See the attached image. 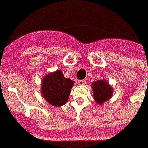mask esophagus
<instances>
[{"instance_id": "obj_1", "label": "esophagus", "mask_w": 148, "mask_h": 148, "mask_svg": "<svg viewBox=\"0 0 148 148\" xmlns=\"http://www.w3.org/2000/svg\"><path fill=\"white\" fill-rule=\"evenodd\" d=\"M78 84H85L86 79H81V80H79V81H78Z\"/></svg>"}]
</instances>
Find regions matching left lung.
Wrapping results in <instances>:
<instances>
[{
  "instance_id": "8db88e82",
  "label": "left lung",
  "mask_w": 148,
  "mask_h": 148,
  "mask_svg": "<svg viewBox=\"0 0 148 148\" xmlns=\"http://www.w3.org/2000/svg\"><path fill=\"white\" fill-rule=\"evenodd\" d=\"M93 91V97L98 104H102L112 97L113 89L105 79H100L92 83V84Z\"/></svg>"
}]
</instances>
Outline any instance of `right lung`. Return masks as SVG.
<instances>
[{"mask_svg":"<svg viewBox=\"0 0 148 148\" xmlns=\"http://www.w3.org/2000/svg\"><path fill=\"white\" fill-rule=\"evenodd\" d=\"M73 84L72 79L65 78L63 72L57 70L44 77L41 95L51 105L60 107L67 103Z\"/></svg>","mask_w":148,"mask_h":148,"instance_id":"obj_1","label":"right lung"}]
</instances>
